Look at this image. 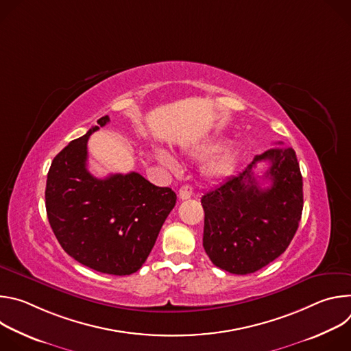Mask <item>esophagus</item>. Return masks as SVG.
Here are the masks:
<instances>
[{"label": "esophagus", "instance_id": "esophagus-1", "mask_svg": "<svg viewBox=\"0 0 351 351\" xmlns=\"http://www.w3.org/2000/svg\"><path fill=\"white\" fill-rule=\"evenodd\" d=\"M193 194V187L190 184H183L180 189H179V197L182 199H187L190 198Z\"/></svg>", "mask_w": 351, "mask_h": 351}]
</instances>
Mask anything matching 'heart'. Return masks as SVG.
Segmentation results:
<instances>
[{
	"instance_id": "b5f03b06",
	"label": "heart",
	"mask_w": 351,
	"mask_h": 351,
	"mask_svg": "<svg viewBox=\"0 0 351 351\" xmlns=\"http://www.w3.org/2000/svg\"><path fill=\"white\" fill-rule=\"evenodd\" d=\"M215 147L217 145L213 143L197 145L190 149L189 154L195 158H203L207 154H210L211 152H214ZM154 156H156L157 161L160 164H162L164 167H167L172 171L178 169L176 160L173 158V156L169 152H167L165 148H161V147L156 148ZM237 157H239V149L234 145L229 144V145L223 147L217 154H214L213 157H210L206 161V164L203 165V169H202L203 176L211 182H217V180L228 178L233 172V169L237 164Z\"/></svg>"
}]
</instances>
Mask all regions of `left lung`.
Wrapping results in <instances>:
<instances>
[{
  "label": "left lung",
  "instance_id": "8db88e82",
  "mask_svg": "<svg viewBox=\"0 0 351 351\" xmlns=\"http://www.w3.org/2000/svg\"><path fill=\"white\" fill-rule=\"evenodd\" d=\"M256 156L236 176L202 197L203 245L213 264L236 275L253 274L276 260L290 244L303 211V176L291 147ZM270 162L261 188L252 169Z\"/></svg>",
  "mask_w": 351,
  "mask_h": 351
}]
</instances>
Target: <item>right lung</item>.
<instances>
[{
	"instance_id": "obj_1",
	"label": "right lung",
	"mask_w": 351,
	"mask_h": 351,
	"mask_svg": "<svg viewBox=\"0 0 351 351\" xmlns=\"http://www.w3.org/2000/svg\"><path fill=\"white\" fill-rule=\"evenodd\" d=\"M108 122V115L99 118L57 154L47 175L45 208L65 253L97 272L123 276L147 260L176 194L137 172L104 179L88 172V137Z\"/></svg>"
}]
</instances>
